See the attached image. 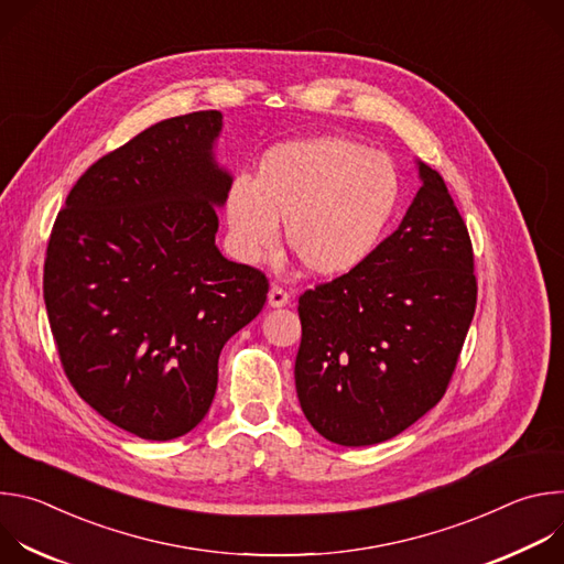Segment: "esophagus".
I'll list each match as a JSON object with an SVG mask.
<instances>
[{"label":"esophagus","instance_id":"obj_1","mask_svg":"<svg viewBox=\"0 0 564 564\" xmlns=\"http://www.w3.org/2000/svg\"><path fill=\"white\" fill-rule=\"evenodd\" d=\"M290 303V294H288V290H283L281 285H272L270 288V292H268V305L270 307H283V305H288Z\"/></svg>","mask_w":564,"mask_h":564}]
</instances>
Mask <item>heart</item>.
<instances>
[{
    "label": "heart",
    "instance_id": "b5f03b06",
    "mask_svg": "<svg viewBox=\"0 0 564 564\" xmlns=\"http://www.w3.org/2000/svg\"><path fill=\"white\" fill-rule=\"evenodd\" d=\"M399 196L392 160L359 140L283 142L259 160L252 181L229 183V246L240 261L257 263L272 252L285 223L288 248L307 274L341 276L375 254Z\"/></svg>",
    "mask_w": 564,
    "mask_h": 564
}]
</instances>
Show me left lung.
Returning <instances> with one entry per match:
<instances>
[{"instance_id": "left-lung-1", "label": "left lung", "mask_w": 564, "mask_h": 564, "mask_svg": "<svg viewBox=\"0 0 564 564\" xmlns=\"http://www.w3.org/2000/svg\"><path fill=\"white\" fill-rule=\"evenodd\" d=\"M357 270L299 296L294 381L318 435L370 446L406 431L444 397L477 303L473 246L444 178Z\"/></svg>"}]
</instances>
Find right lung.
I'll use <instances>...</instances> for the list:
<instances>
[{"label":"right lung","instance_id":"1","mask_svg":"<svg viewBox=\"0 0 564 564\" xmlns=\"http://www.w3.org/2000/svg\"><path fill=\"white\" fill-rule=\"evenodd\" d=\"M220 111L158 122L77 178L51 229L44 303L66 379L118 429L167 442L207 415L218 357L268 276L216 248Z\"/></svg>","mask_w":564,"mask_h":564}]
</instances>
